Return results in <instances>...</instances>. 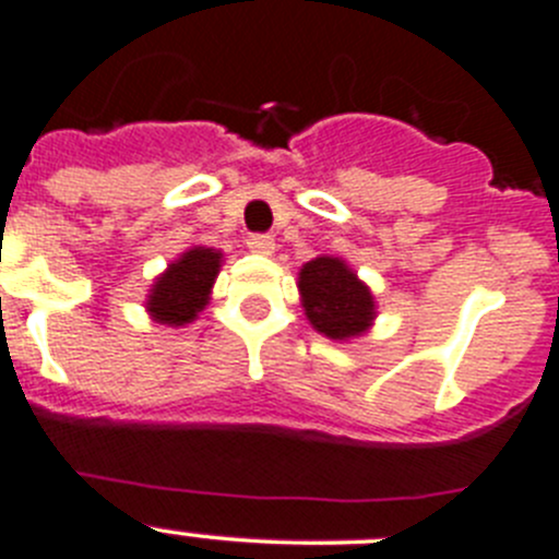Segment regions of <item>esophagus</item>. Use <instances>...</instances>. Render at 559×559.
<instances>
[{
	"instance_id": "obj_1",
	"label": "esophagus",
	"mask_w": 559,
	"mask_h": 559,
	"mask_svg": "<svg viewBox=\"0 0 559 559\" xmlns=\"http://www.w3.org/2000/svg\"><path fill=\"white\" fill-rule=\"evenodd\" d=\"M246 246H249V249H252V252H258V254H271L274 252V238H271V235H249V238H246Z\"/></svg>"
}]
</instances>
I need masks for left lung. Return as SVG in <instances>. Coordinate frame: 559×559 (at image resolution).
Returning a JSON list of instances; mask_svg holds the SVG:
<instances>
[{"mask_svg":"<svg viewBox=\"0 0 559 559\" xmlns=\"http://www.w3.org/2000/svg\"><path fill=\"white\" fill-rule=\"evenodd\" d=\"M299 294L307 321L332 341L362 335L377 316L368 285L341 258H316L301 265Z\"/></svg>","mask_w":559,"mask_h":559,"instance_id":"obj_1","label":"left lung"}]
</instances>
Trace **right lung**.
<instances>
[{
    "instance_id": "1",
    "label": "right lung",
    "mask_w": 559,
    "mask_h": 559,
    "mask_svg": "<svg viewBox=\"0 0 559 559\" xmlns=\"http://www.w3.org/2000/svg\"><path fill=\"white\" fill-rule=\"evenodd\" d=\"M222 269V252L193 246L179 254L155 280L146 299V310L155 321L168 326L191 324L210 301V288Z\"/></svg>"
}]
</instances>
